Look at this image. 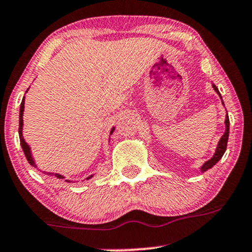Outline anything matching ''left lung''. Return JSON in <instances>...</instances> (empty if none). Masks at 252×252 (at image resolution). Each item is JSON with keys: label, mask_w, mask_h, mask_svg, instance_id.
<instances>
[{"label": "left lung", "mask_w": 252, "mask_h": 252, "mask_svg": "<svg viewBox=\"0 0 252 252\" xmlns=\"http://www.w3.org/2000/svg\"><path fill=\"white\" fill-rule=\"evenodd\" d=\"M214 88H215V91L217 92L218 95H220V99H221V95H220V91H218V88L216 87L215 85H214ZM221 101H223V100H221ZM225 126H226L225 133H224L223 137L220 138V143H218V146H217V149H216L215 156L212 157V158L210 159V160L206 161L205 164H204L203 166H202L203 172H205V171H208L209 168H211L212 166H214V165L217 164V162L221 159V157H223L224 153H225L226 146H227V139H229V126H230V120H229V117H227V115H226V119H225Z\"/></svg>", "instance_id": "8db88e82"}]
</instances>
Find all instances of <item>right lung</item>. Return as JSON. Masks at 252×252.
<instances>
[{"mask_svg": "<svg viewBox=\"0 0 252 252\" xmlns=\"http://www.w3.org/2000/svg\"><path fill=\"white\" fill-rule=\"evenodd\" d=\"M23 109H25V97H23V99H22V102H21V107H20V124H19L20 143H21V146H22L23 152H25V156H26L27 160H28L29 164L32 165V166L36 167V165H35L34 160H32V153H31V149H29V146H28V145H27V143L25 141V139H23V137H22V126H23V119H22V117H23ZM113 131H114V128H112L111 134H112V133H113ZM48 174H49V176H54V177H56V178H58V179H64V177L61 176V174H59V173H48ZM92 177H93V176L88 177L87 179L92 178ZM66 182L69 183V180H66Z\"/></svg>", "mask_w": 252, "mask_h": 252, "instance_id": "add662e5", "label": "right lung"}]
</instances>
